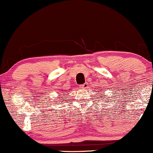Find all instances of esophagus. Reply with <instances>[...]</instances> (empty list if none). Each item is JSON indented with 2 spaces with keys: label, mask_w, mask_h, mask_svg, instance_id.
I'll list each match as a JSON object with an SVG mask.
<instances>
[{
  "label": "esophagus",
  "mask_w": 153,
  "mask_h": 153,
  "mask_svg": "<svg viewBox=\"0 0 153 153\" xmlns=\"http://www.w3.org/2000/svg\"><path fill=\"white\" fill-rule=\"evenodd\" d=\"M88 82H85V83L80 85V88H82V89L88 88Z\"/></svg>",
  "instance_id": "esophagus-1"
}]
</instances>
